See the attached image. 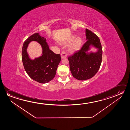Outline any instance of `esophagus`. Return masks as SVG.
I'll return each mask as SVG.
<instances>
[{"label": "esophagus", "mask_w": 130, "mask_h": 130, "mask_svg": "<svg viewBox=\"0 0 130 130\" xmlns=\"http://www.w3.org/2000/svg\"><path fill=\"white\" fill-rule=\"evenodd\" d=\"M67 54H66V52H62L61 53V57L62 59H64V58H66L67 57Z\"/></svg>", "instance_id": "34e87169"}]
</instances>
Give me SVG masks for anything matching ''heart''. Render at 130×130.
<instances>
[{
	"mask_svg": "<svg viewBox=\"0 0 130 130\" xmlns=\"http://www.w3.org/2000/svg\"><path fill=\"white\" fill-rule=\"evenodd\" d=\"M76 37V35H74L71 37H70L68 40L64 41V44H67L70 43V42H71L74 40V41H73V43L71 44L69 49V51L71 52H75L77 50H78L82 43V40L81 37H78L77 38Z\"/></svg>",
	"mask_w": 130,
	"mask_h": 130,
	"instance_id": "1",
	"label": "heart"
}]
</instances>
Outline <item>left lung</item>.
<instances>
[{"instance_id": "obj_1", "label": "left lung", "mask_w": 130, "mask_h": 130, "mask_svg": "<svg viewBox=\"0 0 130 130\" xmlns=\"http://www.w3.org/2000/svg\"><path fill=\"white\" fill-rule=\"evenodd\" d=\"M85 32L86 42L80 49L68 57L72 75L79 80L94 76L99 70L102 60L103 50L99 37L88 29ZM91 45L97 48V52L88 53Z\"/></svg>"}]
</instances>
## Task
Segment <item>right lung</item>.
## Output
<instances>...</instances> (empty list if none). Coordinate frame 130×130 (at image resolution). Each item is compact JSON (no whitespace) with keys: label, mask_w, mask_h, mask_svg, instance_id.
Masks as SVG:
<instances>
[{"label":"right lung","mask_w":130,"mask_h":130,"mask_svg":"<svg viewBox=\"0 0 130 130\" xmlns=\"http://www.w3.org/2000/svg\"><path fill=\"white\" fill-rule=\"evenodd\" d=\"M31 41L38 42L43 49L42 55L31 60L26 51L29 43ZM22 59L26 72L29 77L37 82L45 84L55 76L59 64L61 60L60 54H56L50 50L46 39L38 33L29 37L23 44Z\"/></svg>","instance_id":"add662e5"}]
</instances>
